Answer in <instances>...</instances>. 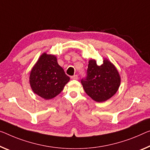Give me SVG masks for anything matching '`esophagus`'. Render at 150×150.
I'll return each instance as SVG.
<instances>
[{"mask_svg": "<svg viewBox=\"0 0 150 150\" xmlns=\"http://www.w3.org/2000/svg\"><path fill=\"white\" fill-rule=\"evenodd\" d=\"M71 78L72 80H78V75H74L72 76H71Z\"/></svg>", "mask_w": 150, "mask_h": 150, "instance_id": "1", "label": "esophagus"}]
</instances>
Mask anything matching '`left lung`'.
Listing matches in <instances>:
<instances>
[{"label": "left lung", "mask_w": 150, "mask_h": 150, "mask_svg": "<svg viewBox=\"0 0 150 150\" xmlns=\"http://www.w3.org/2000/svg\"><path fill=\"white\" fill-rule=\"evenodd\" d=\"M121 78L113 64L107 59L98 66L94 59L88 62L86 76L81 83L84 91L96 102H104L118 91Z\"/></svg>", "instance_id": "8db88e82"}]
</instances>
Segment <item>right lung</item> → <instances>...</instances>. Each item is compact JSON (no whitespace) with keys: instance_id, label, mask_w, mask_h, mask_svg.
Returning a JSON list of instances; mask_svg holds the SVG:
<instances>
[{"instance_id":"obj_1","label":"right lung","mask_w":150,"mask_h":150,"mask_svg":"<svg viewBox=\"0 0 150 150\" xmlns=\"http://www.w3.org/2000/svg\"><path fill=\"white\" fill-rule=\"evenodd\" d=\"M69 80L70 77L57 64L56 57L45 53L39 58L29 77L33 91L46 100L60 93Z\"/></svg>"}]
</instances>
